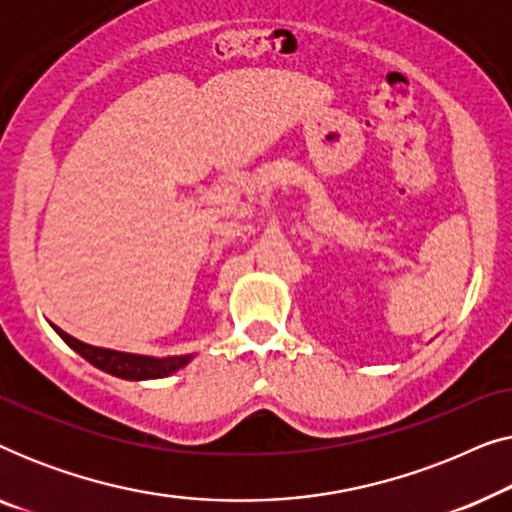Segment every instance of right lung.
Instances as JSON below:
<instances>
[{"instance_id": "1", "label": "right lung", "mask_w": 512, "mask_h": 512, "mask_svg": "<svg viewBox=\"0 0 512 512\" xmlns=\"http://www.w3.org/2000/svg\"><path fill=\"white\" fill-rule=\"evenodd\" d=\"M53 326V324H51ZM55 333L67 342L74 352H79L83 359L93 363L95 368L104 370V373L123 377V380H156V377H167L174 370L184 368L191 356H167V359H153V356H137L114 352V349H102L86 345V342L72 338V335L62 331V328L53 326Z\"/></svg>"}]
</instances>
